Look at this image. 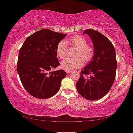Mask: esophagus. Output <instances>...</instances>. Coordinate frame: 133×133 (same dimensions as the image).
<instances>
[{
    "label": "esophagus",
    "mask_w": 133,
    "mask_h": 133,
    "mask_svg": "<svg viewBox=\"0 0 133 133\" xmlns=\"http://www.w3.org/2000/svg\"><path fill=\"white\" fill-rule=\"evenodd\" d=\"M66 73H67V74H70V73H71V71L70 70H66Z\"/></svg>",
    "instance_id": "obj_1"
}]
</instances>
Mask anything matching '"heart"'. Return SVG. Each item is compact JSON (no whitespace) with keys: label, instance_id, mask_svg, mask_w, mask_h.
Segmentation results:
<instances>
[{"label":"heart","instance_id":"1","mask_svg":"<svg viewBox=\"0 0 133 133\" xmlns=\"http://www.w3.org/2000/svg\"><path fill=\"white\" fill-rule=\"evenodd\" d=\"M69 43L77 49L75 58H66L61 61V66L66 70H71L79 68L84 62L90 61L94 55V49L88 46L87 40L79 35H75L70 37L67 41ZM57 55L59 58H64L67 55V43L64 40L59 42L56 49Z\"/></svg>","mask_w":133,"mask_h":133}]
</instances>
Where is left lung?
Instances as JSON below:
<instances>
[{
	"mask_svg": "<svg viewBox=\"0 0 133 133\" xmlns=\"http://www.w3.org/2000/svg\"><path fill=\"white\" fill-rule=\"evenodd\" d=\"M84 34L91 39L94 55L81 72L76 87L78 92L86 99L98 100L107 94L115 81L117 69L116 52L109 39L99 32L88 29Z\"/></svg>",
	"mask_w": 133,
	"mask_h": 133,
	"instance_id": "8db88e82",
	"label": "left lung"
}]
</instances>
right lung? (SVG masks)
I'll return each mask as SVG.
<instances>
[{
	"label": "right lung",
	"instance_id": "1",
	"mask_svg": "<svg viewBox=\"0 0 133 133\" xmlns=\"http://www.w3.org/2000/svg\"><path fill=\"white\" fill-rule=\"evenodd\" d=\"M66 34L42 29L29 36L18 54L17 70L26 90L38 99L54 96L67 74L64 70L50 72L60 65L57 46Z\"/></svg>",
	"mask_w": 133,
	"mask_h": 133
}]
</instances>
